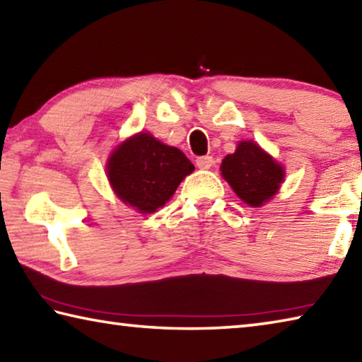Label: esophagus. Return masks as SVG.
I'll return each instance as SVG.
<instances>
[{"label": "esophagus", "mask_w": 362, "mask_h": 362, "mask_svg": "<svg viewBox=\"0 0 362 362\" xmlns=\"http://www.w3.org/2000/svg\"><path fill=\"white\" fill-rule=\"evenodd\" d=\"M212 164H214V158H212V156H209V155L199 156V158L196 160V166H198L199 169H210V168H212Z\"/></svg>", "instance_id": "obj_1"}]
</instances>
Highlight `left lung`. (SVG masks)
<instances>
[{"mask_svg": "<svg viewBox=\"0 0 362 362\" xmlns=\"http://www.w3.org/2000/svg\"><path fill=\"white\" fill-rule=\"evenodd\" d=\"M221 175L234 193L252 207H261L277 194L285 169L253 141H242L221 161Z\"/></svg>", "mask_w": 362, "mask_h": 362, "instance_id": "1", "label": "left lung"}]
</instances>
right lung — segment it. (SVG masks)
I'll return each instance as SVG.
<instances>
[{"label":"right lung","instance_id":"add662e5","mask_svg":"<svg viewBox=\"0 0 362 362\" xmlns=\"http://www.w3.org/2000/svg\"><path fill=\"white\" fill-rule=\"evenodd\" d=\"M106 170L118 199L141 214H152L173 198L194 166L179 148L139 133L114 150Z\"/></svg>","mask_w":362,"mask_h":362}]
</instances>
